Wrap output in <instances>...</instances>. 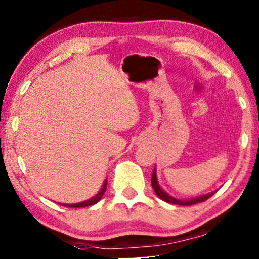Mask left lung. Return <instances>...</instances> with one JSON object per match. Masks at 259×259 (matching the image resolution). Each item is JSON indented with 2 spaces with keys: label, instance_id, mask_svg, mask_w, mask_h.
Here are the masks:
<instances>
[{
  "label": "left lung",
  "instance_id": "1",
  "mask_svg": "<svg viewBox=\"0 0 259 259\" xmlns=\"http://www.w3.org/2000/svg\"><path fill=\"white\" fill-rule=\"evenodd\" d=\"M151 185L152 188H154V190L156 192V195L158 196L159 198L162 199V201L167 202V203H171V204H177V205H194V204H197V203H202V202H205L206 199H209L211 196H212L214 192H211V194H207V195H204L201 196V197H197V198H194V199H188V201H181V199H176L174 197H171L164 192L161 189V187L158 185V182H157V177H156V171L154 169L152 171V177H151Z\"/></svg>",
  "mask_w": 259,
  "mask_h": 259
}]
</instances>
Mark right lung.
Instances as JSON below:
<instances>
[{
	"instance_id": "obj_1",
	"label": "right lung",
	"mask_w": 259,
	"mask_h": 259,
	"mask_svg": "<svg viewBox=\"0 0 259 259\" xmlns=\"http://www.w3.org/2000/svg\"><path fill=\"white\" fill-rule=\"evenodd\" d=\"M107 184H108V180H105L103 187H102V189H101V191L98 192V194L95 196V197L88 199V201L82 202V203H76V204H62V205L68 206V207H84V206L94 205V204H96L102 197H103L104 192H105V190H107Z\"/></svg>"
}]
</instances>
